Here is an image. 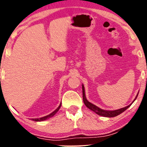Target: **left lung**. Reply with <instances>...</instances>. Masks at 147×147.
Returning <instances> with one entry per match:
<instances>
[{
    "label": "left lung",
    "mask_w": 147,
    "mask_h": 147,
    "mask_svg": "<svg viewBox=\"0 0 147 147\" xmlns=\"http://www.w3.org/2000/svg\"><path fill=\"white\" fill-rule=\"evenodd\" d=\"M82 92H83V101H84V104L86 105V106L87 108H88L89 109H90L91 111H92L93 112H95L96 114L99 115H100V116H103V117H115V116H117L118 115L121 114L122 113L124 112V111H125L126 109H127L129 107H130V106H131V104H132L134 102V101L136 100V99H137L138 93H139V92H138V95H136V98H135L134 100H133V102L131 103V104H129V106H126V107L122 108V109H117V110L108 111V110H103V109H100V108H99L98 106H95V104H92V103H90V102H88V101L87 100L86 97L85 88H84V84H82Z\"/></svg>",
    "instance_id": "8db88e82"
}]
</instances>
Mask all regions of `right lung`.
<instances>
[{
  "instance_id": "1",
  "label": "right lung",
  "mask_w": 147,
  "mask_h": 147,
  "mask_svg": "<svg viewBox=\"0 0 147 147\" xmlns=\"http://www.w3.org/2000/svg\"><path fill=\"white\" fill-rule=\"evenodd\" d=\"M61 104H59V106H58V108H57L56 110L54 111L53 112L51 113H50V114H49V115H48L44 116V117H42L34 118V119H32V120L34 121V122H41V121H45V120H46V119H49V118L53 117V116L55 115L56 114L57 112H58V111L59 110V109L61 108Z\"/></svg>"
}]
</instances>
